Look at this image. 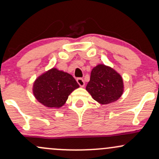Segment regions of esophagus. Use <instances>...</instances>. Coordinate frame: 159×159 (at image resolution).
Wrapping results in <instances>:
<instances>
[{
  "instance_id": "1",
  "label": "esophagus",
  "mask_w": 159,
  "mask_h": 159,
  "mask_svg": "<svg viewBox=\"0 0 159 159\" xmlns=\"http://www.w3.org/2000/svg\"><path fill=\"white\" fill-rule=\"evenodd\" d=\"M77 82H78V84H79L80 87H84V84H85L83 78H77Z\"/></svg>"
}]
</instances>
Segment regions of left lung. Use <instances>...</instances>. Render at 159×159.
I'll use <instances>...</instances> for the list:
<instances>
[{"label":"left lung","instance_id":"left-lung-1","mask_svg":"<svg viewBox=\"0 0 159 159\" xmlns=\"http://www.w3.org/2000/svg\"><path fill=\"white\" fill-rule=\"evenodd\" d=\"M86 90L99 104H110L117 101L123 93V78L111 67L98 64L91 71Z\"/></svg>","mask_w":159,"mask_h":159}]
</instances>
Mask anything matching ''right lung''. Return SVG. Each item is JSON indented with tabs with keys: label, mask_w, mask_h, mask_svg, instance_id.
I'll list each match as a JSON object with an SVG mask.
<instances>
[{
	"label": "right lung",
	"mask_w": 159,
	"mask_h": 159,
	"mask_svg": "<svg viewBox=\"0 0 159 159\" xmlns=\"http://www.w3.org/2000/svg\"><path fill=\"white\" fill-rule=\"evenodd\" d=\"M79 85L72 75L52 68L39 75L33 85V93L39 102L47 107L59 108Z\"/></svg>",
	"instance_id": "1"
}]
</instances>
